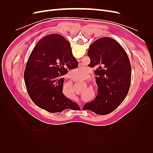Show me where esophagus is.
I'll use <instances>...</instances> for the list:
<instances>
[{"label":"esophagus","mask_w":153,"mask_h":153,"mask_svg":"<svg viewBox=\"0 0 153 153\" xmlns=\"http://www.w3.org/2000/svg\"><path fill=\"white\" fill-rule=\"evenodd\" d=\"M80 66H81V65H80ZM79 106H80V107L81 108V104H80V103L79 104Z\"/></svg>","instance_id":"obj_1"}]
</instances>
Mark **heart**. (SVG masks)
<instances>
[{
	"label": "heart",
	"mask_w": 153,
	"mask_h": 153,
	"mask_svg": "<svg viewBox=\"0 0 153 153\" xmlns=\"http://www.w3.org/2000/svg\"><path fill=\"white\" fill-rule=\"evenodd\" d=\"M75 71L77 72V74H76L75 77H76V78H77L78 80H79V79H80V78H82L83 77H84V76L85 75V73H87V69H86V68H84V67L82 68H78V69H75ZM87 78H88V76H86L85 79H87ZM69 86H70L71 87H72L71 83L69 84Z\"/></svg>",
	"instance_id": "heart-1"
}]
</instances>
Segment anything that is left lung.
I'll return each mask as SVG.
<instances>
[{"mask_svg":"<svg viewBox=\"0 0 153 153\" xmlns=\"http://www.w3.org/2000/svg\"><path fill=\"white\" fill-rule=\"evenodd\" d=\"M87 55L89 67H96V82L98 94L96 98L84 105L98 115L112 112L126 98L131 84V67L126 51L116 41L103 37L92 43Z\"/></svg>","mask_w":153,"mask_h":153,"instance_id":"left-lung-1","label":"left lung"}]
</instances>
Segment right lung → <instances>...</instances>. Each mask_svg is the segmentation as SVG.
<instances>
[{
  "label": "right lung",
  "instance_id": "obj_1",
  "mask_svg": "<svg viewBox=\"0 0 153 153\" xmlns=\"http://www.w3.org/2000/svg\"><path fill=\"white\" fill-rule=\"evenodd\" d=\"M77 66L70 44L63 36L51 34L41 39L32 51L24 72L26 89L35 105L50 113L80 109L62 93V76L68 69Z\"/></svg>",
  "mask_w": 153,
  "mask_h": 153
}]
</instances>
